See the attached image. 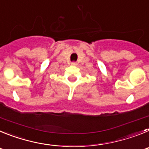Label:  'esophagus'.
<instances>
[{"label": "esophagus", "instance_id": "esophagus-1", "mask_svg": "<svg viewBox=\"0 0 149 149\" xmlns=\"http://www.w3.org/2000/svg\"><path fill=\"white\" fill-rule=\"evenodd\" d=\"M71 64H72V65H77V63L76 62H72Z\"/></svg>", "mask_w": 149, "mask_h": 149}]
</instances>
